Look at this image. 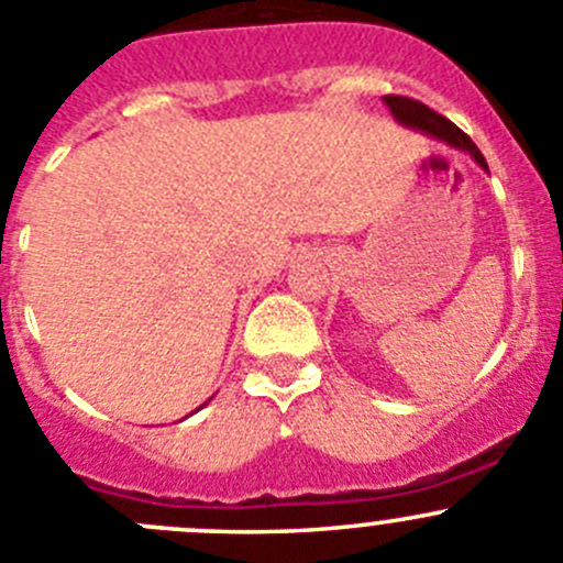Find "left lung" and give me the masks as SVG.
<instances>
[{
	"mask_svg": "<svg viewBox=\"0 0 563 563\" xmlns=\"http://www.w3.org/2000/svg\"><path fill=\"white\" fill-rule=\"evenodd\" d=\"M384 103L389 106L391 117H395L400 124H406V128H411V130H419V133H424V135H433V139H439V141H446V144L455 146V150H460V152H468V155L474 157V161L487 172L485 157H482V152L476 150L474 141H471L468 135L457 128V124H452L450 119L441 117V113H435L433 108H428L413 98H400V95H387V98H384Z\"/></svg>",
	"mask_w": 563,
	"mask_h": 563,
	"instance_id": "8db88e82",
	"label": "left lung"
}]
</instances>
